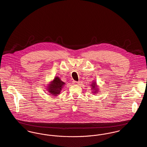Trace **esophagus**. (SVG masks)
I'll return each instance as SVG.
<instances>
[{
  "label": "esophagus",
  "instance_id": "1",
  "mask_svg": "<svg viewBox=\"0 0 147 147\" xmlns=\"http://www.w3.org/2000/svg\"><path fill=\"white\" fill-rule=\"evenodd\" d=\"M79 84V82H77V81H73V84L76 85V84Z\"/></svg>",
  "mask_w": 147,
  "mask_h": 147
}]
</instances>
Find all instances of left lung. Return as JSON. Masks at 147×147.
I'll list each match as a JSON object with an SVG mask.
<instances>
[{"label": "left lung", "mask_w": 147, "mask_h": 147, "mask_svg": "<svg viewBox=\"0 0 147 147\" xmlns=\"http://www.w3.org/2000/svg\"><path fill=\"white\" fill-rule=\"evenodd\" d=\"M91 86H92V88H92V90H95V89H98V88H96V83L95 82H94V83H93V84H92V85H91ZM96 91H98V90H96ZM94 92H96L95 91H94Z\"/></svg>", "instance_id": "obj_1"}]
</instances>
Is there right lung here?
Masks as SVG:
<instances>
[{"label": "right lung", "mask_w": 147, "mask_h": 147, "mask_svg": "<svg viewBox=\"0 0 147 147\" xmlns=\"http://www.w3.org/2000/svg\"><path fill=\"white\" fill-rule=\"evenodd\" d=\"M63 85H65V83L59 78V77H56L54 80L48 86V90L51 94L53 95H57Z\"/></svg>", "instance_id": "add662e5"}]
</instances>
